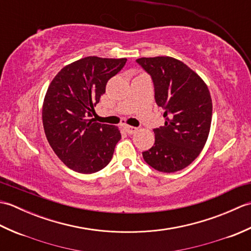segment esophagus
Wrapping results in <instances>:
<instances>
[{
	"instance_id": "esophagus-1",
	"label": "esophagus",
	"mask_w": 251,
	"mask_h": 251,
	"mask_svg": "<svg viewBox=\"0 0 251 251\" xmlns=\"http://www.w3.org/2000/svg\"><path fill=\"white\" fill-rule=\"evenodd\" d=\"M123 128H124V130L127 132V134H135V132L138 130V128H136V127L134 126H129V125H124L123 126Z\"/></svg>"
}]
</instances>
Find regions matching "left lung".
<instances>
[{"label": "left lung", "mask_w": 251, "mask_h": 251, "mask_svg": "<svg viewBox=\"0 0 251 251\" xmlns=\"http://www.w3.org/2000/svg\"><path fill=\"white\" fill-rule=\"evenodd\" d=\"M136 61L151 75L156 104L165 110V125L153 129L155 142L142 152L143 159L158 172H178L200 155L209 135V89L199 74L173 57H142Z\"/></svg>", "instance_id": "left-lung-1"}]
</instances>
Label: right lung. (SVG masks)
I'll use <instances>...</instances> for the list:
<instances>
[{
	"label": "right lung",
	"instance_id": "obj_1",
	"mask_svg": "<svg viewBox=\"0 0 251 251\" xmlns=\"http://www.w3.org/2000/svg\"><path fill=\"white\" fill-rule=\"evenodd\" d=\"M126 61L85 57L63 67L50 84L42 110L44 131L56 155L74 172L97 173L113 156L121 140L119 128L89 117L106 83Z\"/></svg>",
	"mask_w": 251,
	"mask_h": 251
}]
</instances>
